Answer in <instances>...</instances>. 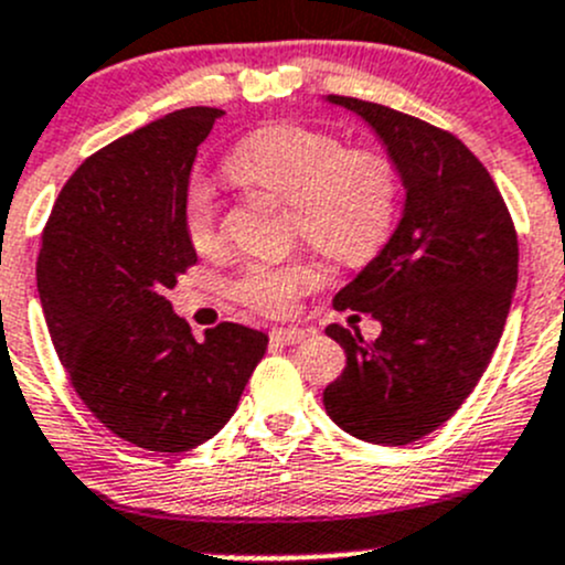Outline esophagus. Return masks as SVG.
Returning a JSON list of instances; mask_svg holds the SVG:
<instances>
[{
  "mask_svg": "<svg viewBox=\"0 0 565 565\" xmlns=\"http://www.w3.org/2000/svg\"><path fill=\"white\" fill-rule=\"evenodd\" d=\"M306 339V330L300 328H276L270 330V341L276 347H289V344H298V341Z\"/></svg>",
  "mask_w": 565,
  "mask_h": 565,
  "instance_id": "esophagus-1",
  "label": "esophagus"
}]
</instances>
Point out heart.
I'll return each instance as SVG.
<instances>
[{"label":"heart","instance_id":"1","mask_svg":"<svg viewBox=\"0 0 565 565\" xmlns=\"http://www.w3.org/2000/svg\"><path fill=\"white\" fill-rule=\"evenodd\" d=\"M226 172L292 204V226L339 265H366L388 243L398 207V174L385 152L347 147L328 130L278 122L246 136L226 156ZM188 241L202 254L218 248L221 207L215 191L193 177L182 199ZM309 259L248 262L235 281L241 303L262 315H289L298 295L317 284Z\"/></svg>","mask_w":565,"mask_h":565}]
</instances>
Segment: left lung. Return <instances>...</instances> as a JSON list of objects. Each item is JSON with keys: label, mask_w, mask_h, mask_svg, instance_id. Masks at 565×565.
<instances>
[{"label": "left lung", "mask_w": 565, "mask_h": 565, "mask_svg": "<svg viewBox=\"0 0 565 565\" xmlns=\"http://www.w3.org/2000/svg\"><path fill=\"white\" fill-rule=\"evenodd\" d=\"M383 141L404 210L383 250L333 298L383 324L374 341L328 324L347 366L322 393L352 437L407 446L461 407L503 335L516 289L514 221L487 167L448 130L369 100L328 95Z\"/></svg>", "instance_id": "obj_1"}]
</instances>
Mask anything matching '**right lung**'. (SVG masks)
<instances>
[{"label":"right lung","instance_id":"obj_1","mask_svg":"<svg viewBox=\"0 0 565 565\" xmlns=\"http://www.w3.org/2000/svg\"><path fill=\"white\" fill-rule=\"evenodd\" d=\"M221 114L182 108L89 156L43 230L38 292L56 355L89 413L147 451L218 435L267 350L237 322L196 341L167 300L196 262L182 199Z\"/></svg>","mask_w":565,"mask_h":565}]
</instances>
